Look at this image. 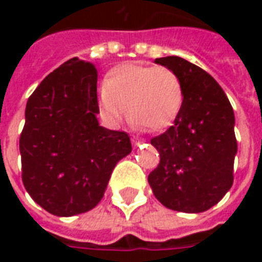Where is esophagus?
Masks as SVG:
<instances>
[{"label":"esophagus","mask_w":262,"mask_h":262,"mask_svg":"<svg viewBox=\"0 0 262 262\" xmlns=\"http://www.w3.org/2000/svg\"><path fill=\"white\" fill-rule=\"evenodd\" d=\"M132 143H133L135 146H140L142 143H144V140H142V139H136V137H133V139H132Z\"/></svg>","instance_id":"1"}]
</instances>
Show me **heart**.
I'll return each mask as SVG.
<instances>
[{"instance_id":"heart-1","label":"heart","mask_w":262,"mask_h":262,"mask_svg":"<svg viewBox=\"0 0 262 262\" xmlns=\"http://www.w3.org/2000/svg\"><path fill=\"white\" fill-rule=\"evenodd\" d=\"M184 103V85L168 67L127 63L111 70L103 80L99 108L105 120L119 126L126 111L136 129L161 132L170 127Z\"/></svg>"}]
</instances>
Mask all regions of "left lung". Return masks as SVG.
Instances as JSON below:
<instances>
[{
  "instance_id": "obj_1",
  "label": "left lung",
  "mask_w": 262,
  "mask_h": 262,
  "mask_svg": "<svg viewBox=\"0 0 262 262\" xmlns=\"http://www.w3.org/2000/svg\"><path fill=\"white\" fill-rule=\"evenodd\" d=\"M154 61L181 78L184 103L174 125L151 139L160 164L150 172L148 184L165 208L201 213L233 185L234 112L222 86L205 70L177 56Z\"/></svg>"
}]
</instances>
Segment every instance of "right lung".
Returning a JSON list of instances; mask_svg holds the SVG:
<instances>
[{"mask_svg":"<svg viewBox=\"0 0 262 262\" xmlns=\"http://www.w3.org/2000/svg\"><path fill=\"white\" fill-rule=\"evenodd\" d=\"M97 69L77 57L45 78L25 109L22 181L49 213L74 216L102 199L118 161L132 151L125 132L99 126Z\"/></svg>","mask_w":262,"mask_h":262,"instance_id":"obj_1","label":"right lung"}]
</instances>
